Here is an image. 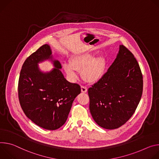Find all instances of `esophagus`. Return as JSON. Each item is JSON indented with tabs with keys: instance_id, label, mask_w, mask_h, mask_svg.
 Instances as JSON below:
<instances>
[{
	"instance_id": "34e87169",
	"label": "esophagus",
	"mask_w": 159,
	"mask_h": 159,
	"mask_svg": "<svg viewBox=\"0 0 159 159\" xmlns=\"http://www.w3.org/2000/svg\"><path fill=\"white\" fill-rule=\"evenodd\" d=\"M81 90L83 93H86L87 92V88L85 86H81Z\"/></svg>"
}]
</instances>
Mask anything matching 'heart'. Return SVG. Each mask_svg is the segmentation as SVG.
<instances>
[{
  "mask_svg": "<svg viewBox=\"0 0 159 159\" xmlns=\"http://www.w3.org/2000/svg\"><path fill=\"white\" fill-rule=\"evenodd\" d=\"M97 55L96 52H84L73 56L70 59L71 64H63L67 75L70 79L75 80L78 70H83L82 76L86 81L93 83L99 81L103 75L106 61L103 57H97Z\"/></svg>",
  "mask_w": 159,
  "mask_h": 159,
  "instance_id": "b5f03b06",
  "label": "heart"
}]
</instances>
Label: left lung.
<instances>
[{
  "label": "left lung",
  "mask_w": 159,
  "mask_h": 159,
  "mask_svg": "<svg viewBox=\"0 0 159 159\" xmlns=\"http://www.w3.org/2000/svg\"><path fill=\"white\" fill-rule=\"evenodd\" d=\"M143 92V76L132 53L124 45L97 83L89 88L90 111L100 127L114 129L134 113Z\"/></svg>",
  "instance_id": "obj_1"
}]
</instances>
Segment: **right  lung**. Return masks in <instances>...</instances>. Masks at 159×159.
<instances>
[{
    "mask_svg": "<svg viewBox=\"0 0 159 159\" xmlns=\"http://www.w3.org/2000/svg\"><path fill=\"white\" fill-rule=\"evenodd\" d=\"M45 44L25 61L20 72L18 96L25 115L37 126L56 130L66 122L75 98L81 93L80 86L66 80L60 62ZM50 60L55 68L41 72L38 64Z\"/></svg>",
    "mask_w": 159,
    "mask_h": 159,
    "instance_id": "obj_1",
    "label": "right lung"
}]
</instances>
